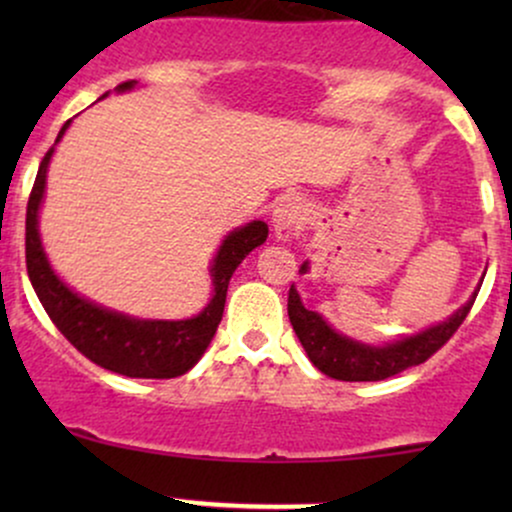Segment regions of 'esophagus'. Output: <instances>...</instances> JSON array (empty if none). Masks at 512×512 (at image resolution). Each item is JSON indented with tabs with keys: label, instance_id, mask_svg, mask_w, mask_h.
<instances>
[{
	"label": "esophagus",
	"instance_id": "esophagus-1",
	"mask_svg": "<svg viewBox=\"0 0 512 512\" xmlns=\"http://www.w3.org/2000/svg\"><path fill=\"white\" fill-rule=\"evenodd\" d=\"M298 216H301V207L298 199L284 197L274 209V233L279 240H289L298 233Z\"/></svg>",
	"mask_w": 512,
	"mask_h": 512
}]
</instances>
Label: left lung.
Masks as SVG:
<instances>
[{"instance_id": "8db88e82", "label": "left lung", "mask_w": 512, "mask_h": 512, "mask_svg": "<svg viewBox=\"0 0 512 512\" xmlns=\"http://www.w3.org/2000/svg\"><path fill=\"white\" fill-rule=\"evenodd\" d=\"M305 269H308V264H303L301 272ZM474 301H477V293L443 325L414 334V337L402 339L397 344L383 346V349L351 342V339L334 332L320 315L305 308L293 286L289 289V320L293 332L301 339L305 354L315 363L317 370H322L334 380H346V383H370V380L392 378L402 370L428 361L440 346L448 344L452 334L460 330Z\"/></svg>"}]
</instances>
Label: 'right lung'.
Wrapping results in <instances>:
<instances>
[{
    "label": "right lung",
    "instance_id": "obj_1",
    "mask_svg": "<svg viewBox=\"0 0 512 512\" xmlns=\"http://www.w3.org/2000/svg\"><path fill=\"white\" fill-rule=\"evenodd\" d=\"M134 84L137 81H122L117 91H127ZM67 127L69 120L57 134V142ZM55 144L40 161L26 207V269L45 313L55 322L57 330L67 337V342L96 366L127 375V378H178L195 366L216 334L223 305H226L228 281L238 264L243 262V257L267 240V223L252 221L223 240L214 267H211L214 298L192 320H134V317L110 313V310L98 308L69 291L50 269L48 257L40 245L38 207L45 192V173H48Z\"/></svg>",
    "mask_w": 512,
    "mask_h": 512
}]
</instances>
